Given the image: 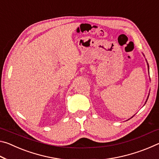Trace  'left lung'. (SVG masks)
I'll return each mask as SVG.
<instances>
[{
  "label": "left lung",
  "mask_w": 159,
  "mask_h": 159,
  "mask_svg": "<svg viewBox=\"0 0 159 159\" xmlns=\"http://www.w3.org/2000/svg\"><path fill=\"white\" fill-rule=\"evenodd\" d=\"M147 65H148V63H147ZM148 68H149V65H148Z\"/></svg>",
  "instance_id": "8db88e82"
}]
</instances>
